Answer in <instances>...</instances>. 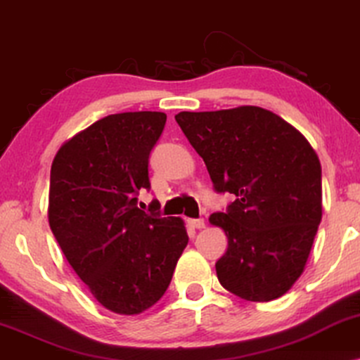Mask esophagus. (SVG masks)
Masks as SVG:
<instances>
[{
  "mask_svg": "<svg viewBox=\"0 0 360 360\" xmlns=\"http://www.w3.org/2000/svg\"><path fill=\"white\" fill-rule=\"evenodd\" d=\"M188 224L191 226L193 229H203L205 228V219H190Z\"/></svg>",
  "mask_w": 360,
  "mask_h": 360,
  "instance_id": "1",
  "label": "esophagus"
}]
</instances>
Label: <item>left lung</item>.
<instances>
[{"instance_id":"1","label":"left lung","mask_w":360,"mask_h":360,"mask_svg":"<svg viewBox=\"0 0 360 360\" xmlns=\"http://www.w3.org/2000/svg\"><path fill=\"white\" fill-rule=\"evenodd\" d=\"M205 160L216 191L236 200L210 223L228 250L216 262L219 283L248 302H270L307 267L323 216L321 164L302 132L259 106L181 111L175 116Z\"/></svg>"}]
</instances>
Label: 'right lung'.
<instances>
[{"label": "right lung", "mask_w": 360, "mask_h": 360, "mask_svg": "<svg viewBox=\"0 0 360 360\" xmlns=\"http://www.w3.org/2000/svg\"><path fill=\"white\" fill-rule=\"evenodd\" d=\"M165 121L160 111L110 115L63 142L52 162V233L96 302L117 314L154 307L188 244L184 219L136 206Z\"/></svg>", "instance_id": "obj_1"}]
</instances>
